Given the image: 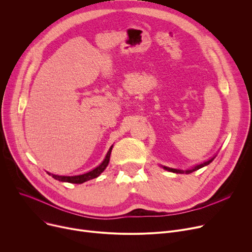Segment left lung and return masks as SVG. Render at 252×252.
<instances>
[{"instance_id": "8db88e82", "label": "left lung", "mask_w": 252, "mask_h": 252, "mask_svg": "<svg viewBox=\"0 0 252 252\" xmlns=\"http://www.w3.org/2000/svg\"><path fill=\"white\" fill-rule=\"evenodd\" d=\"M215 158V157H214ZM214 158H212V159H210L209 161H206V162H204L203 164H199V165H196V166H194L192 169H189V170H179V169H173V168H169V167H163V168L165 169V170H168V171H171V172H175V173H191V172H193V171H195V170H198L199 168H202V167H204V166H207V165H209L213 160H214Z\"/></svg>"}]
</instances>
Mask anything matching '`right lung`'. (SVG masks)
<instances>
[{
  "label": "right lung",
  "instance_id": "obj_1",
  "mask_svg": "<svg viewBox=\"0 0 252 252\" xmlns=\"http://www.w3.org/2000/svg\"><path fill=\"white\" fill-rule=\"evenodd\" d=\"M112 147L111 146L109 148V151L106 154V157L105 159L103 160V162L100 164L98 167H96L95 169H93L92 171L90 172H87L85 174H82V175H75V176H61V175H56V174H50L48 173L49 175H52L55 179L59 180V181H63V182H70V183H76V184H80V183H83L85 181H88L90 179H93L97 176H99L100 174H101L104 169L107 167L108 165V162H109V158H110V154H111V150H112Z\"/></svg>",
  "mask_w": 252,
  "mask_h": 252
}]
</instances>
